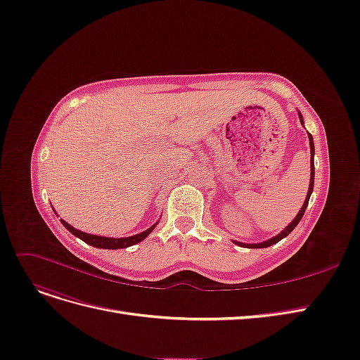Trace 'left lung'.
<instances>
[{"mask_svg":"<svg viewBox=\"0 0 360 360\" xmlns=\"http://www.w3.org/2000/svg\"><path fill=\"white\" fill-rule=\"evenodd\" d=\"M298 116H300V120H301V125L304 127V119H302V115L298 111ZM308 140H309V150H311V160H309V168H311V176H309V188H308V192H307V198H305V201H304V204H302V207H301V210H300V213L296 214V217L289 223V225L284 228L280 233H277L276 237H272V238H269V240H266V241H262V243H253V244H249V243H240V241H235L233 240V243L237 244V245H240V247H245V249H265V247H269V245H272V244H276V243H278L280 240H283L284 237H288V235L296 228V225H298V223L301 221V219H302V216H304V213H305V210H307V205H308V201H309V196H311V193H313V188H314V141H313V135L308 132Z\"/></svg>","mask_w":360,"mask_h":360,"instance_id":"8db88e82","label":"left lung"}]
</instances>
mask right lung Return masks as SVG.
I'll return each instance as SVG.
<instances>
[{
    "label": "right lung",
    "mask_w": 360,
    "mask_h": 360,
    "mask_svg": "<svg viewBox=\"0 0 360 360\" xmlns=\"http://www.w3.org/2000/svg\"><path fill=\"white\" fill-rule=\"evenodd\" d=\"M55 212V210H53ZM56 213V212H55ZM60 223L64 225L72 235H76L77 238L83 240L84 243H88L89 245H94V247H98V249H110V250H116V249H127V247L129 245H134L137 244L140 241H143L148 233H150L155 226L158 225L159 221H156L155 225H152L148 229L137 233V235H131V237H123V238H110V237H101V235H92V233H86L83 231H79L76 228H72L70 223H67L65 220L60 219Z\"/></svg>",
    "instance_id": "add662e5"
}]
</instances>
